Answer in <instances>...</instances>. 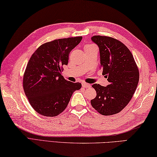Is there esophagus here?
I'll list each match as a JSON object with an SVG mask.
<instances>
[{
  "label": "esophagus",
  "mask_w": 157,
  "mask_h": 157,
  "mask_svg": "<svg viewBox=\"0 0 157 157\" xmlns=\"http://www.w3.org/2000/svg\"><path fill=\"white\" fill-rule=\"evenodd\" d=\"M82 86L84 88H90V85L89 84H87V83H85V82H83V83L82 84Z\"/></svg>",
  "instance_id": "1"
}]
</instances>
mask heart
<instances>
[{"label": "heart", "instance_id": "1", "mask_svg": "<svg viewBox=\"0 0 157 157\" xmlns=\"http://www.w3.org/2000/svg\"><path fill=\"white\" fill-rule=\"evenodd\" d=\"M95 47L93 44H87V45H86V46L84 47V49H88V48H91V47Z\"/></svg>", "mask_w": 157, "mask_h": 157}]
</instances>
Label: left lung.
<instances>
[{"instance_id": "left-lung-1", "label": "left lung", "mask_w": 157, "mask_h": 157, "mask_svg": "<svg viewBox=\"0 0 157 157\" xmlns=\"http://www.w3.org/2000/svg\"><path fill=\"white\" fill-rule=\"evenodd\" d=\"M91 39L99 48L102 74L109 84H93L97 96L90 103L101 115H115L127 106L135 92L139 79L138 67L131 51L121 41L102 36Z\"/></svg>"}]
</instances>
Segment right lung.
<instances>
[{
    "label": "right lung",
    "instance_id": "add662e5",
    "mask_svg": "<svg viewBox=\"0 0 157 157\" xmlns=\"http://www.w3.org/2000/svg\"><path fill=\"white\" fill-rule=\"evenodd\" d=\"M82 37L61 38L40 46L28 62L23 75V88L32 108L40 115L56 117L67 108L74 91L82 84L71 82L62 75L69 53Z\"/></svg>",
    "mask_w": 157,
    "mask_h": 157
}]
</instances>
